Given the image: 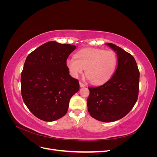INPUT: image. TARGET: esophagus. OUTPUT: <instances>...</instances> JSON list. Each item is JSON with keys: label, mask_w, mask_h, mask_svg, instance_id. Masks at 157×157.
I'll list each match as a JSON object with an SVG mask.
<instances>
[{"label": "esophagus", "mask_w": 157, "mask_h": 157, "mask_svg": "<svg viewBox=\"0 0 157 157\" xmlns=\"http://www.w3.org/2000/svg\"><path fill=\"white\" fill-rule=\"evenodd\" d=\"M79 84H80V88H83V87H84V86H86V85H85L84 84H83V83L81 82H79Z\"/></svg>", "instance_id": "esophagus-1"}]
</instances>
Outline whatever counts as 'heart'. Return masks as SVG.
I'll return each mask as SVG.
<instances>
[{
	"mask_svg": "<svg viewBox=\"0 0 157 157\" xmlns=\"http://www.w3.org/2000/svg\"><path fill=\"white\" fill-rule=\"evenodd\" d=\"M65 64L73 77H78L86 69L85 73L90 81L101 84L106 82L115 73L117 56L112 50L85 48L78 51L75 58H67Z\"/></svg>",
	"mask_w": 157,
	"mask_h": 157,
	"instance_id": "1",
	"label": "heart"
}]
</instances>
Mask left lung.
Returning a JSON list of instances; mask_svg holds the SVG:
<instances>
[{
	"instance_id": "8db88e82",
	"label": "left lung",
	"mask_w": 157,
	"mask_h": 157,
	"mask_svg": "<svg viewBox=\"0 0 157 157\" xmlns=\"http://www.w3.org/2000/svg\"><path fill=\"white\" fill-rule=\"evenodd\" d=\"M118 66L111 79L98 87H89L88 111L95 119L110 122L125 117L136 104L139 92L140 72L130 54L112 43Z\"/></svg>"
}]
</instances>
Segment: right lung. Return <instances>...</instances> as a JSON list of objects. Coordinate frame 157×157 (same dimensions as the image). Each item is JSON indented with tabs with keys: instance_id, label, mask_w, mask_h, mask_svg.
Listing matches in <instances>:
<instances>
[{
	"instance_id": "1",
	"label": "right lung",
	"mask_w": 157,
	"mask_h": 157,
	"mask_svg": "<svg viewBox=\"0 0 157 157\" xmlns=\"http://www.w3.org/2000/svg\"><path fill=\"white\" fill-rule=\"evenodd\" d=\"M76 46L50 41L27 56L21 75L23 100L38 118L52 122L67 112L70 99L79 90L66 60Z\"/></svg>"
}]
</instances>
